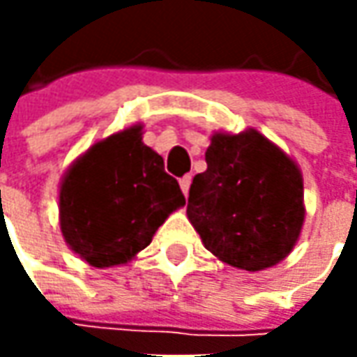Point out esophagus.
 Instances as JSON below:
<instances>
[{
  "mask_svg": "<svg viewBox=\"0 0 357 357\" xmlns=\"http://www.w3.org/2000/svg\"><path fill=\"white\" fill-rule=\"evenodd\" d=\"M178 183H181V188H183L185 197H188V188H190V183H192V176H190V174H185Z\"/></svg>",
  "mask_w": 357,
  "mask_h": 357,
  "instance_id": "34e87169",
  "label": "esophagus"
}]
</instances>
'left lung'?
<instances>
[{"instance_id":"left-lung-1","label":"left lung","mask_w":357,"mask_h":357,"mask_svg":"<svg viewBox=\"0 0 357 357\" xmlns=\"http://www.w3.org/2000/svg\"><path fill=\"white\" fill-rule=\"evenodd\" d=\"M186 214L206 250L248 272L278 264L304 222L302 174L260 132L213 135Z\"/></svg>"}]
</instances>
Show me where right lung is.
<instances>
[{"label":"right lung","mask_w":357,"mask_h":357,"mask_svg":"<svg viewBox=\"0 0 357 357\" xmlns=\"http://www.w3.org/2000/svg\"><path fill=\"white\" fill-rule=\"evenodd\" d=\"M185 202L162 157L143 143L141 127H130L91 146L69 169L59 192L61 232L91 266L125 264Z\"/></svg>","instance_id":"obj_1"}]
</instances>
